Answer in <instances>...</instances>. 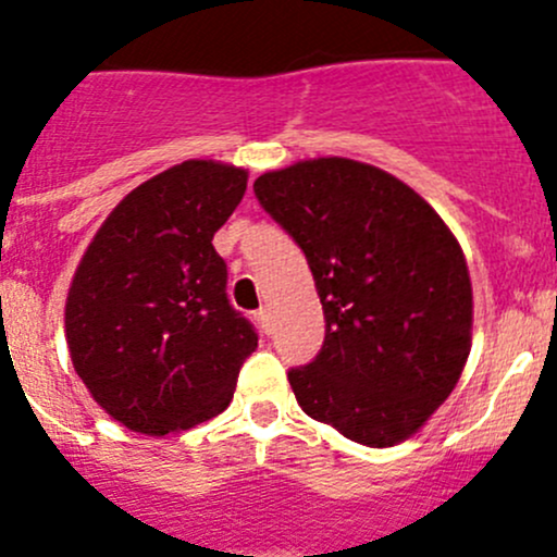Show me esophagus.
I'll use <instances>...</instances> for the list:
<instances>
[{"mask_svg":"<svg viewBox=\"0 0 557 557\" xmlns=\"http://www.w3.org/2000/svg\"><path fill=\"white\" fill-rule=\"evenodd\" d=\"M256 320H259L263 331H267V327H269V320H272V318H269V309H267V307H261L259 312H256Z\"/></svg>","mask_w":557,"mask_h":557,"instance_id":"1","label":"esophagus"}]
</instances>
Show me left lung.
Listing matches in <instances>:
<instances>
[{
  "label": "left lung",
  "instance_id": "left-lung-1",
  "mask_svg": "<svg viewBox=\"0 0 557 557\" xmlns=\"http://www.w3.org/2000/svg\"><path fill=\"white\" fill-rule=\"evenodd\" d=\"M253 191L304 250L323 304V349L288 373L298 406L371 448L417 435L472 347L459 239L411 186L347 157L269 171Z\"/></svg>",
  "mask_w": 557,
  "mask_h": 557
}]
</instances>
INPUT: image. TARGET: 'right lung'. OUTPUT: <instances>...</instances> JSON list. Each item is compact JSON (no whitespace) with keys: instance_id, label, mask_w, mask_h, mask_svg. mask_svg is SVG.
Masks as SVG:
<instances>
[{"instance_id":"right-lung-1","label":"right lung","mask_w":557,"mask_h":557,"mask_svg":"<svg viewBox=\"0 0 557 557\" xmlns=\"http://www.w3.org/2000/svg\"><path fill=\"white\" fill-rule=\"evenodd\" d=\"M245 189V168L181 162L116 205L82 256L66 296L69 355L127 430L168 435L219 417L259 347L213 248Z\"/></svg>"}]
</instances>
